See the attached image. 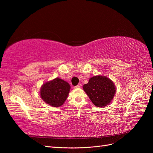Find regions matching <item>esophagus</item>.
<instances>
[{"label":"esophagus","instance_id":"esophagus-1","mask_svg":"<svg viewBox=\"0 0 153 153\" xmlns=\"http://www.w3.org/2000/svg\"><path fill=\"white\" fill-rule=\"evenodd\" d=\"M80 87V86L79 85H76V86L75 87V89H79Z\"/></svg>","mask_w":153,"mask_h":153}]
</instances>
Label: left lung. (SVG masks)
<instances>
[{"label":"left lung","instance_id":"1","mask_svg":"<svg viewBox=\"0 0 153 153\" xmlns=\"http://www.w3.org/2000/svg\"><path fill=\"white\" fill-rule=\"evenodd\" d=\"M84 91L95 106L104 107L108 105L115 94V86L114 82L105 76H94L89 82L83 86Z\"/></svg>","mask_w":153,"mask_h":153}]
</instances>
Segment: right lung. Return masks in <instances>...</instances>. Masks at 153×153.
I'll return each instance as SVG.
<instances>
[{
    "label": "right lung",
    "mask_w": 153,
    "mask_h": 153,
    "mask_svg": "<svg viewBox=\"0 0 153 153\" xmlns=\"http://www.w3.org/2000/svg\"><path fill=\"white\" fill-rule=\"evenodd\" d=\"M70 85L61 78L47 82L40 89L41 98L47 103L54 107H57L64 104L68 98Z\"/></svg>",
    "instance_id": "right-lung-1"
}]
</instances>
